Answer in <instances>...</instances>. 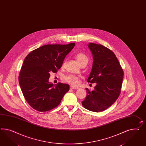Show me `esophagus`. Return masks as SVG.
Wrapping results in <instances>:
<instances>
[{
	"instance_id": "obj_1",
	"label": "esophagus",
	"mask_w": 146,
	"mask_h": 146,
	"mask_svg": "<svg viewBox=\"0 0 146 146\" xmlns=\"http://www.w3.org/2000/svg\"><path fill=\"white\" fill-rule=\"evenodd\" d=\"M70 89L71 90H77V89H78V88H77V87H75V86H70Z\"/></svg>"
}]
</instances>
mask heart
I'll list each match as a JSON object with an SVG mask.
<instances>
[{"mask_svg":"<svg viewBox=\"0 0 146 146\" xmlns=\"http://www.w3.org/2000/svg\"><path fill=\"white\" fill-rule=\"evenodd\" d=\"M75 58L77 60L78 62L79 63L80 65H81L83 63H88V58L87 56L84 53H78L76 54ZM64 65H65V62L63 63V67ZM79 79H80V77L78 76L72 75V74L66 75L64 77V80L66 83L70 84L72 85H74V86H77L79 84Z\"/></svg>","mask_w":146,"mask_h":146,"instance_id":"heart-1","label":"heart"}]
</instances>
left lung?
Returning a JSON list of instances; mask_svg holds the SVG:
<instances>
[{"label":"left lung","instance_id":"8db88e82","mask_svg":"<svg viewBox=\"0 0 146 146\" xmlns=\"http://www.w3.org/2000/svg\"><path fill=\"white\" fill-rule=\"evenodd\" d=\"M88 47L93 62L88 82L96 86L92 91L86 88L87 96L82 105L90 111L100 112L110 107L120 95L124 72L113 51L94 43Z\"/></svg>","mask_w":146,"mask_h":146}]
</instances>
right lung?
<instances>
[{
    "instance_id": "obj_1",
    "label": "right lung",
    "mask_w": 146,
    "mask_h": 146,
    "mask_svg": "<svg viewBox=\"0 0 146 146\" xmlns=\"http://www.w3.org/2000/svg\"><path fill=\"white\" fill-rule=\"evenodd\" d=\"M67 45H46L33 50L24 60L19 82L22 93L30 106L38 111H49L60 104L69 90V85L49 82L50 73L56 72L67 54L74 47Z\"/></svg>"
}]
</instances>
